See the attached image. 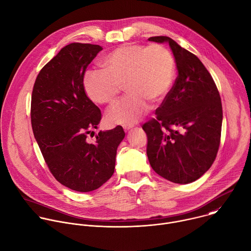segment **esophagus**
<instances>
[{"label":"esophagus","instance_id":"obj_1","mask_svg":"<svg viewBox=\"0 0 251 251\" xmlns=\"http://www.w3.org/2000/svg\"><path fill=\"white\" fill-rule=\"evenodd\" d=\"M133 127H134V125H133V124H129V125H123V129H124V130H126V131H128V130L132 129Z\"/></svg>","mask_w":251,"mask_h":251}]
</instances>
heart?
Listing matches in <instances>:
<instances>
[{"label":"heart","mask_w":251,"mask_h":251,"mask_svg":"<svg viewBox=\"0 0 251 251\" xmlns=\"http://www.w3.org/2000/svg\"><path fill=\"white\" fill-rule=\"evenodd\" d=\"M103 70H88L82 85L89 99L97 104H111L124 85L128 94L107 112L113 124L137 122L149 110L150 101H162L172 90L176 76V61L161 44L144 46L129 43L105 54Z\"/></svg>","instance_id":"b5f03b06"}]
</instances>
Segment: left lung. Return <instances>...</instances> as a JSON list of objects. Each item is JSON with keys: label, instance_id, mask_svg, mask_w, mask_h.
Instances as JSON below:
<instances>
[{"label": "left lung", "instance_id": "obj_1", "mask_svg": "<svg viewBox=\"0 0 251 251\" xmlns=\"http://www.w3.org/2000/svg\"><path fill=\"white\" fill-rule=\"evenodd\" d=\"M149 41L169 43L177 77L155 110V119L143 125L151 169L175 183L200 178L213 164L220 146L223 109L216 83L197 56L168 36Z\"/></svg>", "mask_w": 251, "mask_h": 251}]
</instances>
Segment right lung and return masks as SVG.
Here are the masks:
<instances>
[{"label":"right lung","instance_id":"add662e5","mask_svg":"<svg viewBox=\"0 0 251 251\" xmlns=\"http://www.w3.org/2000/svg\"><path fill=\"white\" fill-rule=\"evenodd\" d=\"M102 47L71 43L39 72L31 96L34 137L53 176L78 192L100 188L113 175L116 151L125 137L121 126L88 135L101 119L100 108L87 97L82 77Z\"/></svg>","mask_w":251,"mask_h":251}]
</instances>
